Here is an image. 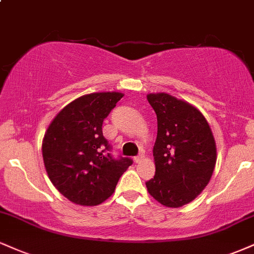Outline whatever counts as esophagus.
Wrapping results in <instances>:
<instances>
[{
  "label": "esophagus",
  "instance_id": "34e87169",
  "mask_svg": "<svg viewBox=\"0 0 254 254\" xmlns=\"http://www.w3.org/2000/svg\"><path fill=\"white\" fill-rule=\"evenodd\" d=\"M143 158H144V156H143V155H139V156H136L133 158V161H135V163H140V162L143 161Z\"/></svg>",
  "mask_w": 254,
  "mask_h": 254
}]
</instances>
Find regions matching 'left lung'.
Wrapping results in <instances>:
<instances>
[{
	"instance_id": "1",
	"label": "left lung",
	"mask_w": 254,
	"mask_h": 254,
	"mask_svg": "<svg viewBox=\"0 0 254 254\" xmlns=\"http://www.w3.org/2000/svg\"><path fill=\"white\" fill-rule=\"evenodd\" d=\"M146 99L157 116L152 150L156 172L146 188L161 204L179 208L208 185L216 163L214 136L207 119L191 104L164 92L149 93Z\"/></svg>"
}]
</instances>
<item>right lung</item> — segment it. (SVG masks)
Masks as SVG:
<instances>
[{"mask_svg":"<svg viewBox=\"0 0 254 254\" xmlns=\"http://www.w3.org/2000/svg\"><path fill=\"white\" fill-rule=\"evenodd\" d=\"M124 94L96 92L74 99L51 122L42 157L51 182L75 204L97 206L111 196L132 160H116L103 136V122Z\"/></svg>","mask_w":254,"mask_h":254,"instance_id":"1","label":"right lung"}]
</instances>
